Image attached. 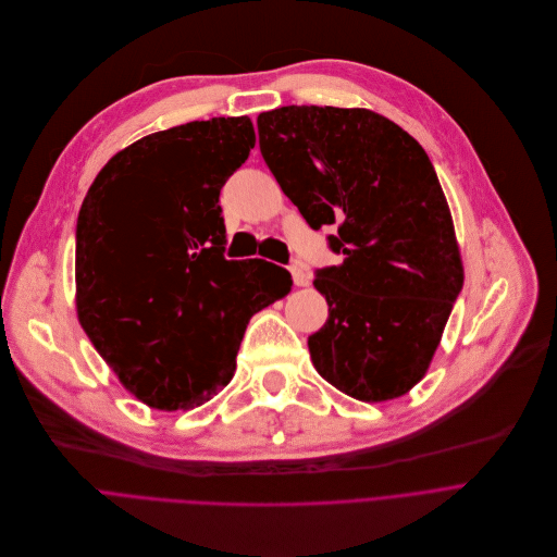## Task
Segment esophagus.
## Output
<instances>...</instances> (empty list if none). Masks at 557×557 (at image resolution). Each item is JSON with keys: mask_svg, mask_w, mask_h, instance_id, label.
Here are the masks:
<instances>
[{"mask_svg": "<svg viewBox=\"0 0 557 557\" xmlns=\"http://www.w3.org/2000/svg\"><path fill=\"white\" fill-rule=\"evenodd\" d=\"M289 272H292V278H294V283L298 285V287H305V285H309V272H307V268L302 265V263H294V265H289Z\"/></svg>", "mask_w": 557, "mask_h": 557, "instance_id": "esophagus-1", "label": "esophagus"}]
</instances>
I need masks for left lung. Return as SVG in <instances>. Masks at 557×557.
I'll use <instances>...</instances> for the list:
<instances>
[{
    "label": "left lung",
    "instance_id": "8db88e82",
    "mask_svg": "<svg viewBox=\"0 0 557 557\" xmlns=\"http://www.w3.org/2000/svg\"><path fill=\"white\" fill-rule=\"evenodd\" d=\"M259 147L313 231L336 226L341 265L315 272L329 318L309 336L315 371L360 401L406 395L428 371L463 261L421 145L371 109L289 104L257 119Z\"/></svg>",
    "mask_w": 557,
    "mask_h": 557
}]
</instances>
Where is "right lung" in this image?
I'll list each match as a JSON object with an SVG mask.
<instances>
[{"label":"right lung","instance_id":"right-lung-1","mask_svg":"<svg viewBox=\"0 0 557 557\" xmlns=\"http://www.w3.org/2000/svg\"><path fill=\"white\" fill-rule=\"evenodd\" d=\"M248 116L140 138L91 182L76 221V313L143 404L190 410L237 369L250 318L292 289L285 268L226 261L219 193L248 160Z\"/></svg>","mask_w":557,"mask_h":557}]
</instances>
